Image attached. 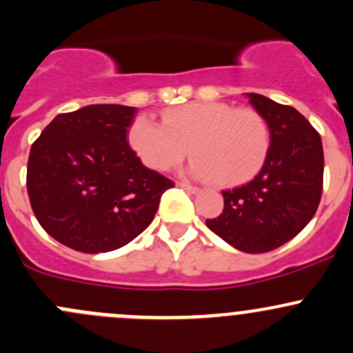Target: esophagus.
<instances>
[{
    "mask_svg": "<svg viewBox=\"0 0 353 353\" xmlns=\"http://www.w3.org/2000/svg\"><path fill=\"white\" fill-rule=\"evenodd\" d=\"M177 186L183 188V190H186L188 193H191V194L198 193V191H199V188L193 186V184H190V183H186V181H177Z\"/></svg>",
    "mask_w": 353,
    "mask_h": 353,
    "instance_id": "34e87169",
    "label": "esophagus"
}]
</instances>
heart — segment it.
<instances>
[{
    "label": "heart",
    "mask_w": 353,
    "mask_h": 353,
    "mask_svg": "<svg viewBox=\"0 0 353 353\" xmlns=\"http://www.w3.org/2000/svg\"><path fill=\"white\" fill-rule=\"evenodd\" d=\"M130 145L157 172L176 169L191 150L194 177L234 188L251 181L263 167L270 130L258 110L198 101L163 110L162 124L138 117L130 128Z\"/></svg>",
    "instance_id": "1"
}]
</instances>
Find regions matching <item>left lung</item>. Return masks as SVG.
<instances>
[{
    "label": "left lung",
    "mask_w": 353,
    "mask_h": 353,
    "mask_svg": "<svg viewBox=\"0 0 353 353\" xmlns=\"http://www.w3.org/2000/svg\"><path fill=\"white\" fill-rule=\"evenodd\" d=\"M248 97L270 128L268 155L254 179L222 191L223 212L206 225L239 251L258 254L294 239L314 216L325 155L321 137L299 110L265 95Z\"/></svg>",
    "instance_id": "1"
}]
</instances>
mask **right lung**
<instances>
[{
	"label": "right lung",
	"instance_id": "1",
	"mask_svg": "<svg viewBox=\"0 0 353 353\" xmlns=\"http://www.w3.org/2000/svg\"><path fill=\"white\" fill-rule=\"evenodd\" d=\"M134 114L117 104L58 114L32 143L28 199L58 243L88 254L123 248L150 225L160 196L174 188L130 147Z\"/></svg>",
	"mask_w": 353,
	"mask_h": 353
}]
</instances>
